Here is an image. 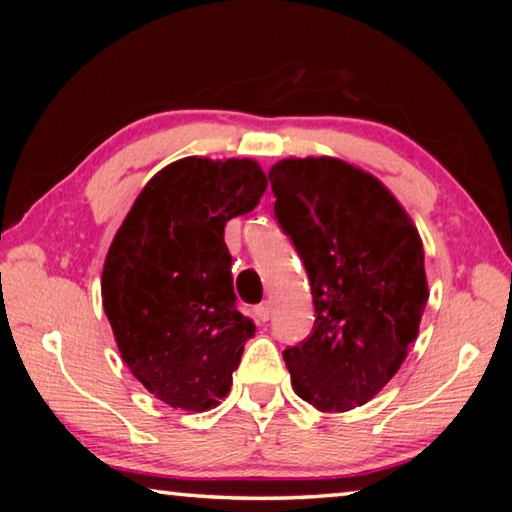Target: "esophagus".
I'll use <instances>...</instances> for the list:
<instances>
[{"mask_svg":"<svg viewBox=\"0 0 512 512\" xmlns=\"http://www.w3.org/2000/svg\"><path fill=\"white\" fill-rule=\"evenodd\" d=\"M253 314L257 320H262V323H266L268 318H271V302H262V305H257L253 309Z\"/></svg>","mask_w":512,"mask_h":512,"instance_id":"1","label":"esophagus"}]
</instances>
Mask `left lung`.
I'll return each instance as SVG.
<instances>
[{"instance_id": "8db88e82", "label": "left lung", "mask_w": 512, "mask_h": 512, "mask_svg": "<svg viewBox=\"0 0 512 512\" xmlns=\"http://www.w3.org/2000/svg\"><path fill=\"white\" fill-rule=\"evenodd\" d=\"M275 219L305 262L316 320L284 350L298 397L323 413L372 400L418 339L427 275L418 230L375 176L336 158L268 171Z\"/></svg>"}]
</instances>
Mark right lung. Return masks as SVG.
Masks as SVG:
<instances>
[{"instance_id": "add662e5", "label": "right lung", "mask_w": 512, "mask_h": 512, "mask_svg": "<svg viewBox=\"0 0 512 512\" xmlns=\"http://www.w3.org/2000/svg\"><path fill=\"white\" fill-rule=\"evenodd\" d=\"M268 185L255 160L183 158L155 173L112 239L103 309L121 359L164 404L207 411L230 393L255 323L237 311L225 223Z\"/></svg>"}]
</instances>
